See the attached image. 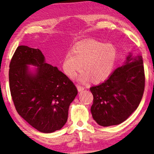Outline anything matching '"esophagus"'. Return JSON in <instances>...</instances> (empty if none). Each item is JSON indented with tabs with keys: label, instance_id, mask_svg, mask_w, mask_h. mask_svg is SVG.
<instances>
[{
	"label": "esophagus",
	"instance_id": "obj_1",
	"mask_svg": "<svg viewBox=\"0 0 154 154\" xmlns=\"http://www.w3.org/2000/svg\"><path fill=\"white\" fill-rule=\"evenodd\" d=\"M77 89H78V91H83V89H85V88L83 86H82V85H77Z\"/></svg>",
	"mask_w": 154,
	"mask_h": 154
}]
</instances>
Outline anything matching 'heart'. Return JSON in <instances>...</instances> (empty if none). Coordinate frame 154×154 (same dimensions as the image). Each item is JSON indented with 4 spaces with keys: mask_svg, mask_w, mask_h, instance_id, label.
I'll use <instances>...</instances> for the list:
<instances>
[{
    "mask_svg": "<svg viewBox=\"0 0 154 154\" xmlns=\"http://www.w3.org/2000/svg\"><path fill=\"white\" fill-rule=\"evenodd\" d=\"M116 54L115 47L110 44L94 40L81 42L72 48L71 52L66 53L63 69L69 77L74 78L83 66L85 71L78 79L85 82L91 79L94 83H99L110 76L115 65Z\"/></svg>",
    "mask_w": 154,
    "mask_h": 154,
    "instance_id": "obj_1",
    "label": "heart"
}]
</instances>
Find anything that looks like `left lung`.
Masks as SVG:
<instances>
[{"mask_svg":"<svg viewBox=\"0 0 154 154\" xmlns=\"http://www.w3.org/2000/svg\"><path fill=\"white\" fill-rule=\"evenodd\" d=\"M145 82L143 58L129 55L125 65L115 69L107 80L91 87V112L97 123L109 127L126 121L139 105Z\"/></svg>","mask_w":154,"mask_h":154,"instance_id":"1","label":"left lung"}]
</instances>
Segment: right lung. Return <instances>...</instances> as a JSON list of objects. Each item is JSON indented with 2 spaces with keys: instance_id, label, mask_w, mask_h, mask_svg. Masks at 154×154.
<instances>
[{
  "instance_id": "1",
  "label": "right lung",
  "mask_w": 154,
  "mask_h": 154,
  "mask_svg": "<svg viewBox=\"0 0 154 154\" xmlns=\"http://www.w3.org/2000/svg\"><path fill=\"white\" fill-rule=\"evenodd\" d=\"M27 64L38 66L35 75L29 73ZM9 79L16 110L31 126L50 133L65 125L77 89L57 67L44 63L40 50L19 46L11 60Z\"/></svg>"
}]
</instances>
